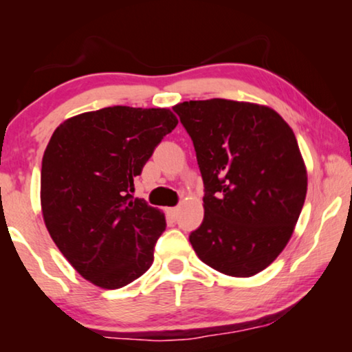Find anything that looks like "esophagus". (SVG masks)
Returning a JSON list of instances; mask_svg holds the SVG:
<instances>
[{
    "mask_svg": "<svg viewBox=\"0 0 352 352\" xmlns=\"http://www.w3.org/2000/svg\"><path fill=\"white\" fill-rule=\"evenodd\" d=\"M168 212H169V216H170L172 219H177V214H178V208H169V210H168Z\"/></svg>",
    "mask_w": 352,
    "mask_h": 352,
    "instance_id": "1",
    "label": "esophagus"
}]
</instances>
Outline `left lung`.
<instances>
[{"mask_svg":"<svg viewBox=\"0 0 352 352\" xmlns=\"http://www.w3.org/2000/svg\"><path fill=\"white\" fill-rule=\"evenodd\" d=\"M192 140L205 217L189 234L206 265L253 276L287 245L306 199L307 175L289 124L269 107L228 99L174 107Z\"/></svg>","mask_w":352,"mask_h":352,"instance_id":"1","label":"left lung"}]
</instances>
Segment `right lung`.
<instances>
[{"label":"right lung","mask_w":352,"mask_h":352,"mask_svg":"<svg viewBox=\"0 0 352 352\" xmlns=\"http://www.w3.org/2000/svg\"><path fill=\"white\" fill-rule=\"evenodd\" d=\"M177 124L168 109L115 105L69 118L51 136L41 162L46 228L99 287H124L152 265L166 220L133 199V180Z\"/></svg>","instance_id":"add662e5"}]
</instances>
